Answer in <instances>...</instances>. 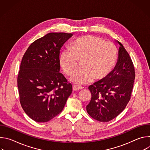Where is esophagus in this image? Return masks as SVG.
<instances>
[{
	"label": "esophagus",
	"mask_w": 150,
	"mask_h": 150,
	"mask_svg": "<svg viewBox=\"0 0 150 150\" xmlns=\"http://www.w3.org/2000/svg\"><path fill=\"white\" fill-rule=\"evenodd\" d=\"M83 88L79 86V85H74L72 86V89L74 91H78V90H82L83 89Z\"/></svg>",
	"instance_id": "1"
}]
</instances>
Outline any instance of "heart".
<instances>
[{"mask_svg": "<svg viewBox=\"0 0 150 150\" xmlns=\"http://www.w3.org/2000/svg\"><path fill=\"white\" fill-rule=\"evenodd\" d=\"M117 50L110 41L99 37L87 35L74 40L69 50L60 54L59 62L63 72L72 75L81 62L80 69L72 78V82L87 83L93 81H100L108 76L116 65Z\"/></svg>", "mask_w": 150, "mask_h": 150, "instance_id": "heart-1", "label": "heart"}]
</instances>
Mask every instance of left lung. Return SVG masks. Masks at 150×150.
<instances>
[{
    "label": "left lung",
    "instance_id": "1",
    "mask_svg": "<svg viewBox=\"0 0 150 150\" xmlns=\"http://www.w3.org/2000/svg\"><path fill=\"white\" fill-rule=\"evenodd\" d=\"M118 59L113 70L105 79L88 87L91 99L87 111L93 119L102 122L117 117L129 101L135 78L132 61L118 41Z\"/></svg>",
    "mask_w": 150,
    "mask_h": 150
}]
</instances>
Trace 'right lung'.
I'll list each match as a JSON object with an SVG mask.
<instances>
[{"mask_svg":"<svg viewBox=\"0 0 150 150\" xmlns=\"http://www.w3.org/2000/svg\"><path fill=\"white\" fill-rule=\"evenodd\" d=\"M72 34L50 33L28 47L21 63L18 88L21 106L37 122L59 114L72 91V85L60 71L59 54Z\"/></svg>","mask_w":150,"mask_h":150,"instance_id":"add662e5","label":"right lung"}]
</instances>
